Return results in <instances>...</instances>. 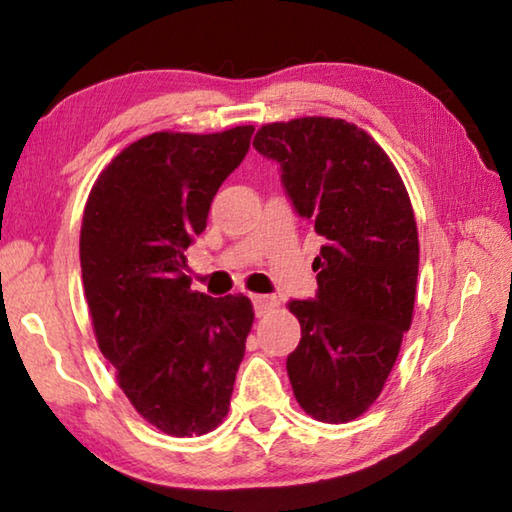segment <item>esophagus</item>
Here are the masks:
<instances>
[{"instance_id": "34e87169", "label": "esophagus", "mask_w": 512, "mask_h": 512, "mask_svg": "<svg viewBox=\"0 0 512 512\" xmlns=\"http://www.w3.org/2000/svg\"><path fill=\"white\" fill-rule=\"evenodd\" d=\"M253 305H255V314L264 316L266 311H271L273 307L280 305V302H277L275 296H253Z\"/></svg>"}]
</instances>
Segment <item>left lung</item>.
<instances>
[{
	"instance_id": "8db88e82",
	"label": "left lung",
	"mask_w": 512,
	"mask_h": 512,
	"mask_svg": "<svg viewBox=\"0 0 512 512\" xmlns=\"http://www.w3.org/2000/svg\"><path fill=\"white\" fill-rule=\"evenodd\" d=\"M255 149L280 162L302 219L325 239L314 259L316 300H293L302 336L287 372L302 411L350 422L384 388L411 327L418 225L386 151L345 119L300 117L257 131Z\"/></svg>"
}]
</instances>
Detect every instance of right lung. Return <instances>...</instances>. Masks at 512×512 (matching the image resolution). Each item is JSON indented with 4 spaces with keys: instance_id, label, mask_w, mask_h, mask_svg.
Masks as SVG:
<instances>
[{
    "instance_id": "add662e5",
    "label": "right lung",
    "mask_w": 512,
    "mask_h": 512,
    "mask_svg": "<svg viewBox=\"0 0 512 512\" xmlns=\"http://www.w3.org/2000/svg\"><path fill=\"white\" fill-rule=\"evenodd\" d=\"M253 131L146 135L112 158L85 203L81 271L99 350L135 411L169 436L223 422L255 320L246 296L210 298L185 275V250Z\"/></svg>"
}]
</instances>
